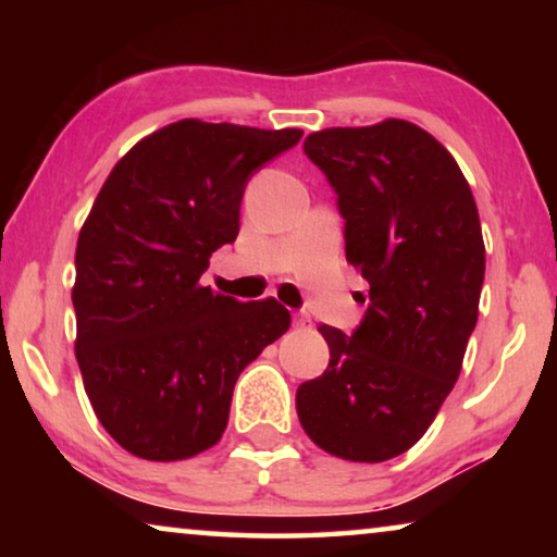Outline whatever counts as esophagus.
I'll list each match as a JSON object with an SVG mask.
<instances>
[{"instance_id": "34e87169", "label": "esophagus", "mask_w": 557, "mask_h": 557, "mask_svg": "<svg viewBox=\"0 0 557 557\" xmlns=\"http://www.w3.org/2000/svg\"><path fill=\"white\" fill-rule=\"evenodd\" d=\"M309 322H311V319H309L307 311H296V314H294V326H307Z\"/></svg>"}]
</instances>
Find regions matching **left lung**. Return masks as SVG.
<instances>
[{
	"mask_svg": "<svg viewBox=\"0 0 557 557\" xmlns=\"http://www.w3.org/2000/svg\"><path fill=\"white\" fill-rule=\"evenodd\" d=\"M304 154L337 195L347 263L370 296L352 334L319 326L330 364L299 385L296 413L326 454L387 461L423 436L461 372L484 284L476 202L456 159L400 119L309 134Z\"/></svg>",
	"mask_w": 557,
	"mask_h": 557,
	"instance_id": "obj_1",
	"label": "left lung"
}]
</instances>
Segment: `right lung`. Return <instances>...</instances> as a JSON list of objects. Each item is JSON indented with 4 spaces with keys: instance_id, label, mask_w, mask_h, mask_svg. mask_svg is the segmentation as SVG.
I'll list each match as a JSON object with an SVG mask.
<instances>
[{
    "instance_id": "right-lung-1",
    "label": "right lung",
    "mask_w": 557,
    "mask_h": 557,
    "mask_svg": "<svg viewBox=\"0 0 557 557\" xmlns=\"http://www.w3.org/2000/svg\"><path fill=\"white\" fill-rule=\"evenodd\" d=\"M301 128L185 119L141 139L106 180L75 248V357L98 421L149 461L215 446L235 380L288 330L276 299L200 284L240 231L248 180Z\"/></svg>"
}]
</instances>
